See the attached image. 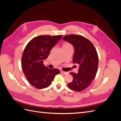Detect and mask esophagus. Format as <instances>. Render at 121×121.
<instances>
[{"label":"esophagus","instance_id":"esophagus-1","mask_svg":"<svg viewBox=\"0 0 121 121\" xmlns=\"http://www.w3.org/2000/svg\"><path fill=\"white\" fill-rule=\"evenodd\" d=\"M60 73H62V74H63L64 75H67L69 74L68 72H64V71H60Z\"/></svg>","mask_w":121,"mask_h":121}]
</instances>
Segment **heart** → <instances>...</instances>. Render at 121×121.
I'll use <instances>...</instances> for the list:
<instances>
[{
  "mask_svg": "<svg viewBox=\"0 0 121 121\" xmlns=\"http://www.w3.org/2000/svg\"><path fill=\"white\" fill-rule=\"evenodd\" d=\"M63 47H72L71 45L69 43H65L63 45Z\"/></svg>",
  "mask_w": 121,
  "mask_h": 121,
  "instance_id": "1",
  "label": "heart"
}]
</instances>
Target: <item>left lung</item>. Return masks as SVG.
<instances>
[{"instance_id":"left-lung-1","label":"left lung","mask_w":121,"mask_h":121,"mask_svg":"<svg viewBox=\"0 0 121 121\" xmlns=\"http://www.w3.org/2000/svg\"><path fill=\"white\" fill-rule=\"evenodd\" d=\"M63 40L74 47L73 61L74 64L79 65L78 73H70L73 80L68 85L71 89L80 92L88 87L95 77L98 65V54L93 44L81 35H66Z\"/></svg>"}]
</instances>
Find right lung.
Instances as JSON below:
<instances>
[{
    "instance_id": "obj_1",
    "label": "right lung",
    "mask_w": 121,
    "mask_h": 121,
    "mask_svg": "<svg viewBox=\"0 0 121 121\" xmlns=\"http://www.w3.org/2000/svg\"><path fill=\"white\" fill-rule=\"evenodd\" d=\"M61 37L62 35H40L33 38L25 47L22 67L29 82L36 88L49 86L56 75L60 73L58 69H49L43 63Z\"/></svg>"
}]
</instances>
